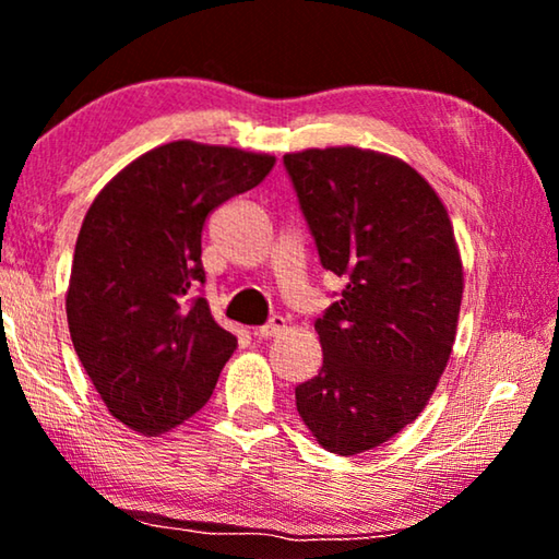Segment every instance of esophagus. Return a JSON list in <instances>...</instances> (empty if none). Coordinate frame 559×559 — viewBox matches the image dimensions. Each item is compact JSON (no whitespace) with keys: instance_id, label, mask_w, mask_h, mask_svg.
I'll return each mask as SVG.
<instances>
[{"instance_id":"34e87169","label":"esophagus","mask_w":559,"mask_h":559,"mask_svg":"<svg viewBox=\"0 0 559 559\" xmlns=\"http://www.w3.org/2000/svg\"><path fill=\"white\" fill-rule=\"evenodd\" d=\"M283 330H286V318H283V316H273L266 325H261V328L253 330V335H257L259 340H269V337L281 335Z\"/></svg>"}]
</instances>
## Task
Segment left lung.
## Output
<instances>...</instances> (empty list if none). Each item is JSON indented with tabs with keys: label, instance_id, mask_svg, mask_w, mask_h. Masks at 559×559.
Instances as JSON below:
<instances>
[{
	"label": "left lung",
	"instance_id": "obj_1",
	"mask_svg": "<svg viewBox=\"0 0 559 559\" xmlns=\"http://www.w3.org/2000/svg\"><path fill=\"white\" fill-rule=\"evenodd\" d=\"M325 271L345 288L316 330L318 377L300 419L340 456L374 449L427 406L447 370L463 269L449 214L416 169L359 147L283 155Z\"/></svg>",
	"mask_w": 559,
	"mask_h": 559
}]
</instances>
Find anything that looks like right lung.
I'll return each instance as SVG.
<instances>
[{
  "label": "right lung",
  "instance_id": "1",
  "mask_svg": "<svg viewBox=\"0 0 559 559\" xmlns=\"http://www.w3.org/2000/svg\"><path fill=\"white\" fill-rule=\"evenodd\" d=\"M276 157L192 140L159 145L103 187L75 241L66 316L108 412L140 433L175 429L210 402L236 337L204 286L206 216Z\"/></svg>",
  "mask_w": 559,
  "mask_h": 559
}]
</instances>
